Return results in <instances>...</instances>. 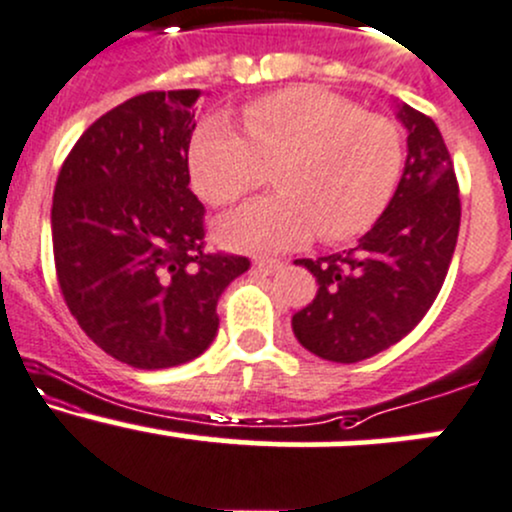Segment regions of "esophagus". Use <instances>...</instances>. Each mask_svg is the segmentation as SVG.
Segmentation results:
<instances>
[{
	"instance_id": "esophagus-1",
	"label": "esophagus",
	"mask_w": 512,
	"mask_h": 512,
	"mask_svg": "<svg viewBox=\"0 0 512 512\" xmlns=\"http://www.w3.org/2000/svg\"><path fill=\"white\" fill-rule=\"evenodd\" d=\"M284 267H286V262H282V260H265V257L255 260V269L262 274H277V272H282Z\"/></svg>"
}]
</instances>
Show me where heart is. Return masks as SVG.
I'll list each match as a JSON object with an SVG mask.
<instances>
[{"label": "heart", "mask_w": 512, "mask_h": 512, "mask_svg": "<svg viewBox=\"0 0 512 512\" xmlns=\"http://www.w3.org/2000/svg\"><path fill=\"white\" fill-rule=\"evenodd\" d=\"M245 131L206 119L189 148L196 192L211 206H233L265 187L279 165L284 192L255 201L221 223L235 250L277 252L350 240L381 218L406 165L396 121L316 84L279 89L243 111Z\"/></svg>", "instance_id": "heart-1"}]
</instances>
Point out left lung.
<instances>
[{"instance_id": "obj_1", "label": "left lung", "mask_w": 512, "mask_h": 512, "mask_svg": "<svg viewBox=\"0 0 512 512\" xmlns=\"http://www.w3.org/2000/svg\"><path fill=\"white\" fill-rule=\"evenodd\" d=\"M398 119L408 157L389 209L352 250L296 260L316 277L318 294L291 328L330 362H362L406 338L435 303L457 247L462 204L440 128L408 104Z\"/></svg>"}]
</instances>
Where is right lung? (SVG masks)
Listing matches in <instances>:
<instances>
[{"instance_id": "1", "label": "right lung", "mask_w": 512, "mask_h": 512, "mask_svg": "<svg viewBox=\"0 0 512 512\" xmlns=\"http://www.w3.org/2000/svg\"><path fill=\"white\" fill-rule=\"evenodd\" d=\"M201 89L145 92L106 111L60 167L53 257L63 299L106 355L138 369L192 362L216 338L218 299L250 269L206 250L189 189Z\"/></svg>"}]
</instances>
